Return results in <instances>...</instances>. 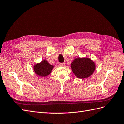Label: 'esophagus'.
<instances>
[{"mask_svg": "<svg viewBox=\"0 0 124 124\" xmlns=\"http://www.w3.org/2000/svg\"><path fill=\"white\" fill-rule=\"evenodd\" d=\"M65 63H59V66H61V67H63V66H65Z\"/></svg>", "mask_w": 124, "mask_h": 124, "instance_id": "34e87169", "label": "esophagus"}]
</instances>
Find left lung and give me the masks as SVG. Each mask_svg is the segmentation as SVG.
Listing matches in <instances>:
<instances>
[{
  "mask_svg": "<svg viewBox=\"0 0 124 124\" xmlns=\"http://www.w3.org/2000/svg\"><path fill=\"white\" fill-rule=\"evenodd\" d=\"M71 69L77 78H85L91 76L96 69L95 63L89 58H77L71 63Z\"/></svg>",
  "mask_w": 124,
  "mask_h": 124,
  "instance_id": "left-lung-1",
  "label": "left lung"
}]
</instances>
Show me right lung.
Returning a JSON list of instances; mask_svg holds the SVG:
<instances>
[{
  "mask_svg": "<svg viewBox=\"0 0 124 124\" xmlns=\"http://www.w3.org/2000/svg\"><path fill=\"white\" fill-rule=\"evenodd\" d=\"M54 67V66L51 65L46 60H43L41 62L33 66V70L38 76L43 77L48 76Z\"/></svg>",
  "mask_w": 124,
  "mask_h": 124,
  "instance_id": "add662e5",
  "label": "right lung"
}]
</instances>
